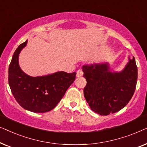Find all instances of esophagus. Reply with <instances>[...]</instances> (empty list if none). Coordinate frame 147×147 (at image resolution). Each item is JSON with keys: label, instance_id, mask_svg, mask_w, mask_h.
Returning <instances> with one entry per match:
<instances>
[{"label": "esophagus", "instance_id": "obj_1", "mask_svg": "<svg viewBox=\"0 0 147 147\" xmlns=\"http://www.w3.org/2000/svg\"><path fill=\"white\" fill-rule=\"evenodd\" d=\"M83 71H82V70L81 69H79L77 71V74H76V76H77V77H82V76H83Z\"/></svg>", "mask_w": 147, "mask_h": 147}]
</instances>
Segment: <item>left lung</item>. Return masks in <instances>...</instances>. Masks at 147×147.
I'll use <instances>...</instances> for the list:
<instances>
[{"mask_svg":"<svg viewBox=\"0 0 147 147\" xmlns=\"http://www.w3.org/2000/svg\"><path fill=\"white\" fill-rule=\"evenodd\" d=\"M87 84L84 94L91 109L100 115H108L122 109L134 93L138 78L135 59L128 62L120 71L110 69L108 62L82 66Z\"/></svg>","mask_w":147,"mask_h":147,"instance_id":"left-lung-1","label":"left lung"}]
</instances>
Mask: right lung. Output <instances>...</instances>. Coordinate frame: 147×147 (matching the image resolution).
Wrapping results in <instances>:
<instances>
[{
  "instance_id": "right-lung-1",
  "label": "right lung",
  "mask_w": 147,
  "mask_h": 147,
  "mask_svg": "<svg viewBox=\"0 0 147 147\" xmlns=\"http://www.w3.org/2000/svg\"><path fill=\"white\" fill-rule=\"evenodd\" d=\"M27 40L14 53L9 67V84L12 94L24 109L43 113L53 110L65 95L76 79V72L57 71L45 76L32 77L19 66V57Z\"/></svg>"
}]
</instances>
